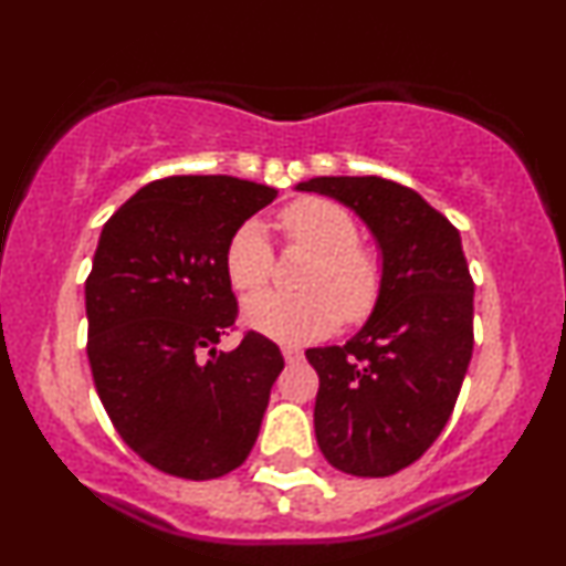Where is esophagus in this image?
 Segmentation results:
<instances>
[{"label": "esophagus", "mask_w": 566, "mask_h": 566, "mask_svg": "<svg viewBox=\"0 0 566 566\" xmlns=\"http://www.w3.org/2000/svg\"><path fill=\"white\" fill-rule=\"evenodd\" d=\"M282 356H284V361H287V365H295V361L303 359V350L295 348V346H284Z\"/></svg>", "instance_id": "1"}]
</instances>
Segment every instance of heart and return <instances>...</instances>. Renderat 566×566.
I'll list each match as a JSON object with an SVG mask.
<instances>
[{
  "mask_svg": "<svg viewBox=\"0 0 566 566\" xmlns=\"http://www.w3.org/2000/svg\"><path fill=\"white\" fill-rule=\"evenodd\" d=\"M279 229L290 244L314 252L303 271V295L261 292L247 297L244 322L279 343H308L329 335L346 319L365 322L382 292L378 252L359 244V226L346 207L305 197L279 212ZM226 274L233 290L255 292L269 284L274 255L258 220H247L226 244Z\"/></svg>",
  "mask_w": 566,
  "mask_h": 566,
  "instance_id": "heart-1",
  "label": "heart"
}]
</instances>
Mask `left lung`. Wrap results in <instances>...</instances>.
<instances>
[{"mask_svg":"<svg viewBox=\"0 0 566 566\" xmlns=\"http://www.w3.org/2000/svg\"><path fill=\"white\" fill-rule=\"evenodd\" d=\"M337 199L373 231L382 292L346 346L308 348L319 375L314 428L329 465L391 476L437 441L473 354V279L460 233L394 180L311 178L295 186Z\"/></svg>","mask_w":566,"mask_h":566,"instance_id":"left-lung-1","label":"left lung"}]
</instances>
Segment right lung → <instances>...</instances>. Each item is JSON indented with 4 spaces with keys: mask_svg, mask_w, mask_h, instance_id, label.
I'll list each match as a JSON object with an SVG mask.
<instances>
[{
    "mask_svg": "<svg viewBox=\"0 0 566 566\" xmlns=\"http://www.w3.org/2000/svg\"><path fill=\"white\" fill-rule=\"evenodd\" d=\"M276 188L231 175H172L129 197L103 226L84 282L87 356L108 418L133 452L170 476L218 479L255 444L284 359L237 322L226 274L231 233Z\"/></svg>",
    "mask_w": 566,
    "mask_h": 566,
    "instance_id": "right-lung-1",
    "label": "right lung"
}]
</instances>
